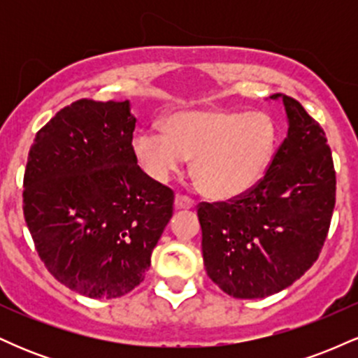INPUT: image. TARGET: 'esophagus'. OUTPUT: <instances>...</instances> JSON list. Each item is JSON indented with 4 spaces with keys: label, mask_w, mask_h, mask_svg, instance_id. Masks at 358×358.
<instances>
[{
    "label": "esophagus",
    "mask_w": 358,
    "mask_h": 358,
    "mask_svg": "<svg viewBox=\"0 0 358 358\" xmlns=\"http://www.w3.org/2000/svg\"><path fill=\"white\" fill-rule=\"evenodd\" d=\"M195 207V202L192 199L185 195H176L175 196V208H193Z\"/></svg>",
    "instance_id": "1"
}]
</instances>
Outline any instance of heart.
Listing matches in <instances>:
<instances>
[{
  "label": "heart",
  "instance_id": "heart-1",
  "mask_svg": "<svg viewBox=\"0 0 358 358\" xmlns=\"http://www.w3.org/2000/svg\"><path fill=\"white\" fill-rule=\"evenodd\" d=\"M278 145V127L264 113L224 109L176 110L163 131L146 129L133 139L145 171L166 182L193 158L192 173L205 195L232 200L264 178Z\"/></svg>",
  "mask_w": 358,
  "mask_h": 358
}]
</instances>
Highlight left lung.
Instances as JSON below:
<instances>
[{
    "instance_id": "obj_1",
    "label": "left lung",
    "mask_w": 358,
    "mask_h": 358,
    "mask_svg": "<svg viewBox=\"0 0 358 358\" xmlns=\"http://www.w3.org/2000/svg\"><path fill=\"white\" fill-rule=\"evenodd\" d=\"M282 99L287 134L264 178L229 202L199 205L208 278L241 299L293 285L322 252L335 207L336 178L322 126L293 97Z\"/></svg>"
}]
</instances>
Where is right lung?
Segmentation results:
<instances>
[{
    "mask_svg": "<svg viewBox=\"0 0 358 358\" xmlns=\"http://www.w3.org/2000/svg\"><path fill=\"white\" fill-rule=\"evenodd\" d=\"M129 101L80 99L36 133L23 213L45 268L87 298L124 296L145 279L173 215V190L138 166Z\"/></svg>",
    "mask_w": 358,
    "mask_h": 358,
    "instance_id": "right-lung-1",
    "label": "right lung"
}]
</instances>
